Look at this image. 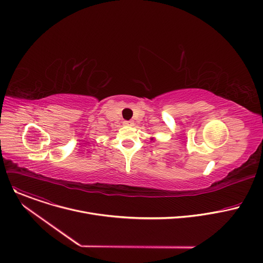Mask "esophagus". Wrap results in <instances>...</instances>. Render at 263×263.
I'll use <instances>...</instances> for the list:
<instances>
[{
    "label": "esophagus",
    "mask_w": 263,
    "mask_h": 263,
    "mask_svg": "<svg viewBox=\"0 0 263 263\" xmlns=\"http://www.w3.org/2000/svg\"><path fill=\"white\" fill-rule=\"evenodd\" d=\"M124 125H126V126H133L134 122L133 121H125Z\"/></svg>",
    "instance_id": "34e87169"
}]
</instances>
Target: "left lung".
<instances>
[{"instance_id": "obj_1", "label": "left lung", "mask_w": 263, "mask_h": 263, "mask_svg": "<svg viewBox=\"0 0 263 263\" xmlns=\"http://www.w3.org/2000/svg\"><path fill=\"white\" fill-rule=\"evenodd\" d=\"M151 140H154V138H151Z\"/></svg>"}]
</instances>
